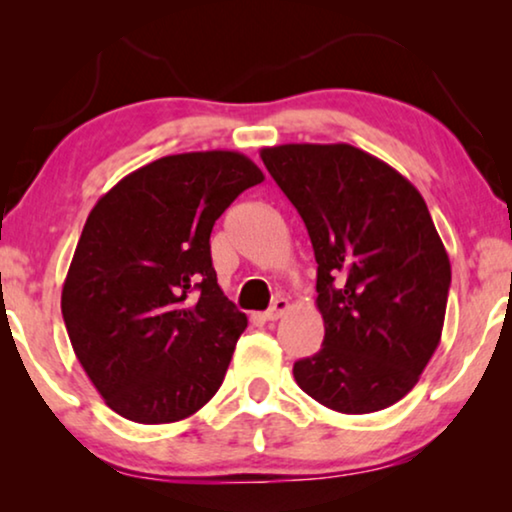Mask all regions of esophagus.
Wrapping results in <instances>:
<instances>
[{"label": "esophagus", "instance_id": "esophagus-1", "mask_svg": "<svg viewBox=\"0 0 512 512\" xmlns=\"http://www.w3.org/2000/svg\"><path fill=\"white\" fill-rule=\"evenodd\" d=\"M286 310H289V300H286V298H275V303L270 305V310L265 312L263 317L268 319V321H277Z\"/></svg>", "mask_w": 512, "mask_h": 512}]
</instances>
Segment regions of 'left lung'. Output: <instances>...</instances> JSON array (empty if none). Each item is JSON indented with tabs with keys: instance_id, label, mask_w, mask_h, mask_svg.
I'll return each instance as SVG.
<instances>
[{
	"instance_id": "8db88e82",
	"label": "left lung",
	"mask_w": 512,
	"mask_h": 512,
	"mask_svg": "<svg viewBox=\"0 0 512 512\" xmlns=\"http://www.w3.org/2000/svg\"><path fill=\"white\" fill-rule=\"evenodd\" d=\"M317 258L324 347L293 363L298 387L345 415L401 401L443 333L452 270L429 207L384 160L349 144L268 146Z\"/></svg>"
}]
</instances>
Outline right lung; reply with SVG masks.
<instances>
[{
    "mask_svg": "<svg viewBox=\"0 0 512 512\" xmlns=\"http://www.w3.org/2000/svg\"><path fill=\"white\" fill-rule=\"evenodd\" d=\"M263 179L237 151L177 153L130 172L88 214L62 319L76 359L121 417L179 422L219 391L247 314L216 282L209 235Z\"/></svg>",
    "mask_w": 512,
    "mask_h": 512,
    "instance_id": "add662e5",
    "label": "right lung"
}]
</instances>
